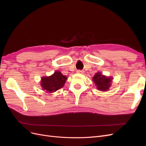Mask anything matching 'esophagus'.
Segmentation results:
<instances>
[{
	"label": "esophagus",
	"instance_id": "esophagus-1",
	"mask_svg": "<svg viewBox=\"0 0 146 146\" xmlns=\"http://www.w3.org/2000/svg\"><path fill=\"white\" fill-rule=\"evenodd\" d=\"M77 72V73H80V74H82L83 72V71L82 70H78Z\"/></svg>",
	"mask_w": 146,
	"mask_h": 146
}]
</instances>
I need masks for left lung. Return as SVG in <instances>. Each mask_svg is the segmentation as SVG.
I'll use <instances>...</instances> for the list:
<instances>
[{
    "label": "left lung",
    "mask_w": 146,
    "mask_h": 146,
    "mask_svg": "<svg viewBox=\"0 0 146 146\" xmlns=\"http://www.w3.org/2000/svg\"><path fill=\"white\" fill-rule=\"evenodd\" d=\"M92 80L96 84L97 88L100 91H107L111 86V78L105 77L99 72L95 74Z\"/></svg>",
    "instance_id": "left-lung-1"
}]
</instances>
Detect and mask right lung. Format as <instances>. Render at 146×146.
<instances>
[{
    "mask_svg": "<svg viewBox=\"0 0 146 146\" xmlns=\"http://www.w3.org/2000/svg\"><path fill=\"white\" fill-rule=\"evenodd\" d=\"M67 80V77L63 76L60 71H56L50 77L41 78V85L43 90L48 92H53L62 88Z\"/></svg>",
    "mask_w": 146,
    "mask_h": 146,
    "instance_id": "obj_1",
    "label": "right lung"
}]
</instances>
